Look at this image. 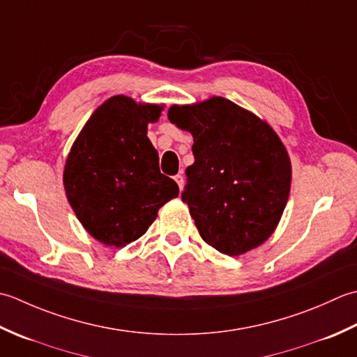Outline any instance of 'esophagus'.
<instances>
[{
  "label": "esophagus",
  "instance_id": "1",
  "mask_svg": "<svg viewBox=\"0 0 357 357\" xmlns=\"http://www.w3.org/2000/svg\"><path fill=\"white\" fill-rule=\"evenodd\" d=\"M174 180L177 181V185H178V188H180V189H183V185H185V178H183V176H181V174H177V176L174 177Z\"/></svg>",
  "mask_w": 357,
  "mask_h": 357
}]
</instances>
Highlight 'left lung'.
Masks as SVG:
<instances>
[{"mask_svg":"<svg viewBox=\"0 0 357 357\" xmlns=\"http://www.w3.org/2000/svg\"><path fill=\"white\" fill-rule=\"evenodd\" d=\"M168 119L194 138L181 200L202 238L227 256L257 248L278 227L291 188V162L278 134L223 97L174 105Z\"/></svg>","mask_w":357,"mask_h":357,"instance_id":"8db88e82","label":"left lung"}]
</instances>
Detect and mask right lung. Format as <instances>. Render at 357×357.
<instances>
[{
  "mask_svg": "<svg viewBox=\"0 0 357 357\" xmlns=\"http://www.w3.org/2000/svg\"><path fill=\"white\" fill-rule=\"evenodd\" d=\"M163 106L115 96L96 109L70 148L63 181L84 229L121 248L148 231L178 186L158 168L148 125Z\"/></svg>",
  "mask_w": 357,
  "mask_h": 357,
  "instance_id": "1",
  "label": "right lung"
}]
</instances>
